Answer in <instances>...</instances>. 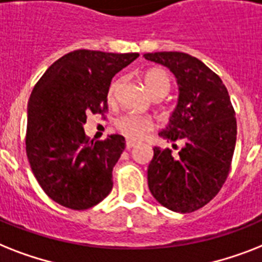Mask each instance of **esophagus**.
Listing matches in <instances>:
<instances>
[{
  "label": "esophagus",
  "instance_id": "34e87169",
  "mask_svg": "<svg viewBox=\"0 0 262 262\" xmlns=\"http://www.w3.org/2000/svg\"><path fill=\"white\" fill-rule=\"evenodd\" d=\"M137 145V141H133V140H126V149L130 150L132 148H135Z\"/></svg>",
  "mask_w": 262,
  "mask_h": 262
}]
</instances>
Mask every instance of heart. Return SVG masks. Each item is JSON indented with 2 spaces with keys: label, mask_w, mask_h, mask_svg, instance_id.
<instances>
[{
  "label": "heart",
  "mask_w": 262,
  "mask_h": 262,
  "mask_svg": "<svg viewBox=\"0 0 262 262\" xmlns=\"http://www.w3.org/2000/svg\"><path fill=\"white\" fill-rule=\"evenodd\" d=\"M144 82H145L146 89L153 98L165 97L169 93L172 86L169 74L161 69H150L145 71ZM121 83H122V78H116L110 83L109 89H107V99L109 101L116 99ZM116 126L118 132L122 133L125 137L137 140V138H141L145 135L146 132H149L153 124L149 117L135 114V113H127L116 121Z\"/></svg>",
  "instance_id": "heart-1"
}]
</instances>
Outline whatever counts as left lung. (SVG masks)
<instances>
[{
  "label": "left lung",
  "instance_id": "left-lung-1",
  "mask_svg": "<svg viewBox=\"0 0 262 262\" xmlns=\"http://www.w3.org/2000/svg\"><path fill=\"white\" fill-rule=\"evenodd\" d=\"M146 60L171 70L179 102L169 124L159 133L178 153L153 148L148 186L160 205L192 212L214 199L225 184L237 140V120L226 86L199 59L184 52H155Z\"/></svg>",
  "mask_w": 262,
  "mask_h": 262
}]
</instances>
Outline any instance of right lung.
<instances>
[{"mask_svg": "<svg viewBox=\"0 0 262 262\" xmlns=\"http://www.w3.org/2000/svg\"><path fill=\"white\" fill-rule=\"evenodd\" d=\"M138 54L78 50L57 59L36 83L28 102L27 156L40 187L59 205L86 210L113 188V167L125 138L89 141L87 116L107 112L113 76Z\"/></svg>", "mask_w": 262, "mask_h": 262, "instance_id": "right-lung-1", "label": "right lung"}]
</instances>
